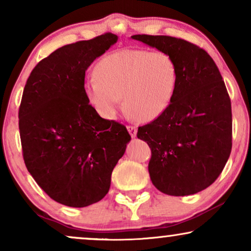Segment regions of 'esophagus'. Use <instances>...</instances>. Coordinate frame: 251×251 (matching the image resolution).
Returning <instances> with one entry per match:
<instances>
[{"label":"esophagus","instance_id":"esophagus-1","mask_svg":"<svg viewBox=\"0 0 251 251\" xmlns=\"http://www.w3.org/2000/svg\"><path fill=\"white\" fill-rule=\"evenodd\" d=\"M126 129H128L130 136H131L132 138H135V137L137 136V128H136V126H126Z\"/></svg>","mask_w":251,"mask_h":251}]
</instances>
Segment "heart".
<instances>
[{"instance_id":"heart-1","label":"heart","mask_w":251,"mask_h":251,"mask_svg":"<svg viewBox=\"0 0 251 251\" xmlns=\"http://www.w3.org/2000/svg\"><path fill=\"white\" fill-rule=\"evenodd\" d=\"M96 75L85 81V95L108 121L118 115L122 96L130 114L139 121H154L173 102L178 83L176 63L160 51L131 49L109 53L98 63Z\"/></svg>"}]
</instances>
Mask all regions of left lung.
Wrapping results in <instances>:
<instances>
[{"instance_id": "8db88e82", "label": "left lung", "mask_w": 251, "mask_h": 251, "mask_svg": "<svg viewBox=\"0 0 251 251\" xmlns=\"http://www.w3.org/2000/svg\"><path fill=\"white\" fill-rule=\"evenodd\" d=\"M131 39L169 54L178 71L173 102L137 132L152 151L151 180L174 197L203 191L221 175L232 150L231 99L218 67L185 40L144 34Z\"/></svg>"}]
</instances>
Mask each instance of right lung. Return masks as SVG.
<instances>
[{
  "label": "right lung",
  "mask_w": 251,
  "mask_h": 251,
  "mask_svg": "<svg viewBox=\"0 0 251 251\" xmlns=\"http://www.w3.org/2000/svg\"><path fill=\"white\" fill-rule=\"evenodd\" d=\"M119 37L107 33L67 44L34 67L19 107L24 161L58 203L83 208L108 193L112 171L131 140L123 125L89 104L85 71Z\"/></svg>",
  "instance_id": "obj_1"
}]
</instances>
